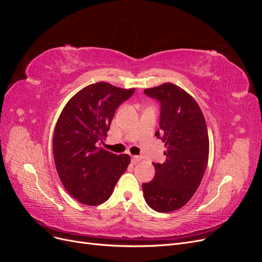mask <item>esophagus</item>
<instances>
[{
	"label": "esophagus",
	"instance_id": "1",
	"mask_svg": "<svg viewBox=\"0 0 262 262\" xmlns=\"http://www.w3.org/2000/svg\"><path fill=\"white\" fill-rule=\"evenodd\" d=\"M131 161H132V163H138V162H140L141 161V157L140 156H137V155H134V156H132L131 157Z\"/></svg>",
	"mask_w": 262,
	"mask_h": 262
}]
</instances>
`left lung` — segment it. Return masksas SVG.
<instances>
[{
	"mask_svg": "<svg viewBox=\"0 0 262 262\" xmlns=\"http://www.w3.org/2000/svg\"><path fill=\"white\" fill-rule=\"evenodd\" d=\"M160 102V130L155 132L167 150L166 161L153 163L155 176L142 185L144 199L157 212L180 209L200 186L209 160L207 123L196 101L175 84L144 90Z\"/></svg>",
	"mask_w": 262,
	"mask_h": 262,
	"instance_id": "obj_1",
	"label": "left lung"
}]
</instances>
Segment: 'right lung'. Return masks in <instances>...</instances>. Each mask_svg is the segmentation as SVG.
<instances>
[{
    "mask_svg": "<svg viewBox=\"0 0 262 262\" xmlns=\"http://www.w3.org/2000/svg\"><path fill=\"white\" fill-rule=\"evenodd\" d=\"M136 89L122 90L105 82L86 86L70 99L53 133L55 168L67 191L86 205L104 203L130 163L99 147L116 110Z\"/></svg>",
    "mask_w": 262,
    "mask_h": 262,
    "instance_id": "right-lung-1",
    "label": "right lung"
}]
</instances>
